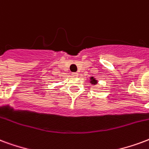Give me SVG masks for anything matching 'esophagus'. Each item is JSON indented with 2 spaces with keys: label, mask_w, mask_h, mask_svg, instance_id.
<instances>
[{
  "label": "esophagus",
  "mask_w": 149,
  "mask_h": 149,
  "mask_svg": "<svg viewBox=\"0 0 149 149\" xmlns=\"http://www.w3.org/2000/svg\"><path fill=\"white\" fill-rule=\"evenodd\" d=\"M72 74H73V76H78L79 73H77V72H73V73H72Z\"/></svg>",
  "instance_id": "1"
}]
</instances>
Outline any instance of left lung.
Instances as JSON below:
<instances>
[{
	"instance_id": "left-lung-1",
	"label": "left lung",
	"mask_w": 149,
	"mask_h": 149,
	"mask_svg": "<svg viewBox=\"0 0 149 149\" xmlns=\"http://www.w3.org/2000/svg\"><path fill=\"white\" fill-rule=\"evenodd\" d=\"M91 82L92 83V84H94V85L97 84V81H96V80H95V79H94L93 77H92V78L91 79Z\"/></svg>"
}]
</instances>
